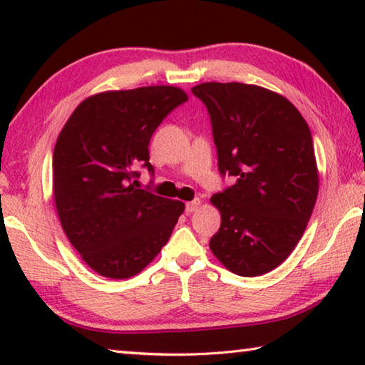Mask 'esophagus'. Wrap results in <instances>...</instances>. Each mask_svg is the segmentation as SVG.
Here are the masks:
<instances>
[{
	"label": "esophagus",
	"instance_id": "34e87169",
	"mask_svg": "<svg viewBox=\"0 0 365 365\" xmlns=\"http://www.w3.org/2000/svg\"><path fill=\"white\" fill-rule=\"evenodd\" d=\"M200 200H193V201H188L187 205H185V211H187L188 214H191V212H195L197 207H200Z\"/></svg>",
	"mask_w": 365,
	"mask_h": 365
}]
</instances>
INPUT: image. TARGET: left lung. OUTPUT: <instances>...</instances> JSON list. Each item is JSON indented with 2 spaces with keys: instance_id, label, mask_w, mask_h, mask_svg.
Returning a JSON list of instances; mask_svg holds the SVG:
<instances>
[{
  "instance_id": "8db88e82",
  "label": "left lung",
  "mask_w": 365,
  "mask_h": 365,
  "mask_svg": "<svg viewBox=\"0 0 365 365\" xmlns=\"http://www.w3.org/2000/svg\"><path fill=\"white\" fill-rule=\"evenodd\" d=\"M191 91L211 117L220 175L235 180L211 197L222 222L209 248L233 274H267L292 255L316 205L311 130L287 98L261 86L207 82Z\"/></svg>"
}]
</instances>
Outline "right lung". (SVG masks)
<instances>
[{"mask_svg": "<svg viewBox=\"0 0 365 365\" xmlns=\"http://www.w3.org/2000/svg\"><path fill=\"white\" fill-rule=\"evenodd\" d=\"M185 101L175 86L106 91L80 103L59 133L53 191L61 225L103 277L128 279L143 270L183 212V202L137 188V178L140 169L154 175L148 145Z\"/></svg>", "mask_w": 365, "mask_h": 365, "instance_id": "right-lung-1", "label": "right lung"}]
</instances>
